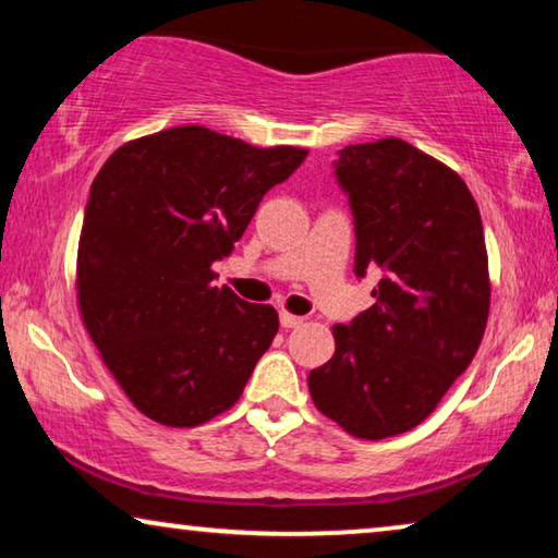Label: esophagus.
I'll use <instances>...</instances> for the list:
<instances>
[{"label":"esophagus","instance_id":"1","mask_svg":"<svg viewBox=\"0 0 558 558\" xmlns=\"http://www.w3.org/2000/svg\"><path fill=\"white\" fill-rule=\"evenodd\" d=\"M279 323H281V327H284V330H292V327L302 325V317L289 315V312H279Z\"/></svg>","mask_w":558,"mask_h":558}]
</instances>
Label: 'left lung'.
<instances>
[{"label": "left lung", "mask_w": 558, "mask_h": 558, "mask_svg": "<svg viewBox=\"0 0 558 558\" xmlns=\"http://www.w3.org/2000/svg\"><path fill=\"white\" fill-rule=\"evenodd\" d=\"M355 223V277L376 304L335 325L310 371L315 407L357 439L414 429L483 340L490 281L483 220L457 172L403 140L350 144L332 162Z\"/></svg>", "instance_id": "1"}]
</instances>
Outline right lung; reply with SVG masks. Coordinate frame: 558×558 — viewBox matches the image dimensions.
<instances>
[{"label": "right lung", "mask_w": 558, "mask_h": 558, "mask_svg": "<svg viewBox=\"0 0 558 558\" xmlns=\"http://www.w3.org/2000/svg\"><path fill=\"white\" fill-rule=\"evenodd\" d=\"M304 157L178 126L124 144L96 174L78 243V304L106 368L144 416L197 426L239 401L279 317L218 289L210 266Z\"/></svg>", "instance_id": "1"}]
</instances>
